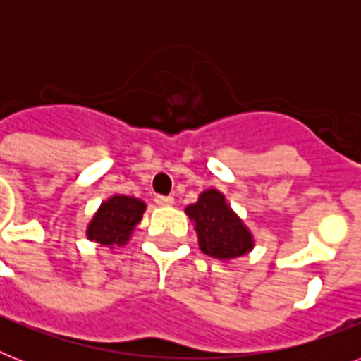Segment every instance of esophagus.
Instances as JSON below:
<instances>
[{
	"label": "esophagus",
	"mask_w": 361,
	"mask_h": 361,
	"mask_svg": "<svg viewBox=\"0 0 361 361\" xmlns=\"http://www.w3.org/2000/svg\"><path fill=\"white\" fill-rule=\"evenodd\" d=\"M155 202H157L159 206H172V204H174V198L164 197V195H157V197H155Z\"/></svg>",
	"instance_id": "obj_1"
}]
</instances>
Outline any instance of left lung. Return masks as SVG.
I'll list each match as a JSON object with an SVG mask.
<instances>
[{
  "label": "left lung",
  "instance_id": "8db88e82",
  "mask_svg": "<svg viewBox=\"0 0 361 361\" xmlns=\"http://www.w3.org/2000/svg\"><path fill=\"white\" fill-rule=\"evenodd\" d=\"M187 215L195 223L198 245L208 257L226 260L252 249L251 232L226 206L225 197L215 189L204 191L197 204L187 206Z\"/></svg>",
  "mask_w": 361,
  "mask_h": 361
}]
</instances>
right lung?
I'll list each match as a JSON object with an SVG mask.
<instances>
[{
    "instance_id": "add662e5",
    "label": "right lung",
    "mask_w": 361,
    "mask_h": 361,
    "mask_svg": "<svg viewBox=\"0 0 361 361\" xmlns=\"http://www.w3.org/2000/svg\"><path fill=\"white\" fill-rule=\"evenodd\" d=\"M146 204L133 197L116 195L101 204L87 228V238L103 245H123L140 223Z\"/></svg>"
}]
</instances>
